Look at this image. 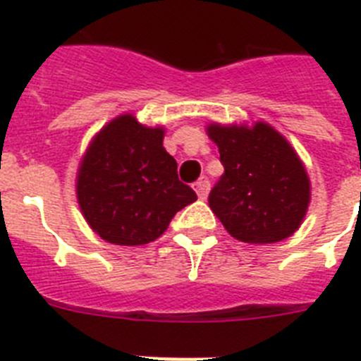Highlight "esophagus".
Masks as SVG:
<instances>
[{"label": "esophagus", "mask_w": 361, "mask_h": 361, "mask_svg": "<svg viewBox=\"0 0 361 361\" xmlns=\"http://www.w3.org/2000/svg\"><path fill=\"white\" fill-rule=\"evenodd\" d=\"M193 188H195L197 195H199V199H206L208 197V191H209V180L208 177H200L199 180H197L195 184H193Z\"/></svg>", "instance_id": "esophagus-1"}]
</instances>
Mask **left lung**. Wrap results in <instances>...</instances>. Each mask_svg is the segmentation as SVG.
<instances>
[{
    "mask_svg": "<svg viewBox=\"0 0 361 361\" xmlns=\"http://www.w3.org/2000/svg\"><path fill=\"white\" fill-rule=\"evenodd\" d=\"M224 173L209 208L233 238L275 244L291 237L311 202V180L289 141L271 124L209 123Z\"/></svg>",
    "mask_w": 361,
    "mask_h": 361,
    "instance_id": "8db88e82",
    "label": "left lung"
}]
</instances>
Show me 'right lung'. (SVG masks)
<instances>
[{
  "instance_id": "1",
  "label": "right lung",
  "mask_w": 361,
  "mask_h": 361,
  "mask_svg": "<svg viewBox=\"0 0 361 361\" xmlns=\"http://www.w3.org/2000/svg\"><path fill=\"white\" fill-rule=\"evenodd\" d=\"M166 130L123 114L99 130L79 162L75 195L82 216L103 240L142 245L168 229L175 213L195 202L166 152Z\"/></svg>"
}]
</instances>
